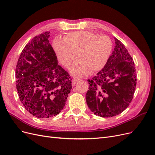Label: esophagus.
<instances>
[{"mask_svg": "<svg viewBox=\"0 0 155 155\" xmlns=\"http://www.w3.org/2000/svg\"><path fill=\"white\" fill-rule=\"evenodd\" d=\"M79 80V78H78L77 77H74V79H73V80H72L73 85H75V84H76Z\"/></svg>", "mask_w": 155, "mask_h": 155, "instance_id": "1", "label": "esophagus"}]
</instances>
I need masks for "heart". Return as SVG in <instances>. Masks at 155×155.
<instances>
[{"instance_id": "b5f03b06", "label": "heart", "mask_w": 155, "mask_h": 155, "mask_svg": "<svg viewBox=\"0 0 155 155\" xmlns=\"http://www.w3.org/2000/svg\"><path fill=\"white\" fill-rule=\"evenodd\" d=\"M53 46L60 63L69 68L78 57L79 59L71 68L72 74L84 75L89 70L99 71L107 64L111 54L112 43L107 35L89 31L67 34L64 41L55 39Z\"/></svg>"}]
</instances>
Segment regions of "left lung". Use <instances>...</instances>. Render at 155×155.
Returning a JSON list of instances; mask_svg holds the SVG:
<instances>
[{
  "label": "left lung",
  "mask_w": 155,
  "mask_h": 155,
  "mask_svg": "<svg viewBox=\"0 0 155 155\" xmlns=\"http://www.w3.org/2000/svg\"><path fill=\"white\" fill-rule=\"evenodd\" d=\"M115 48L105 66L88 79L87 104L94 114L109 118L121 113L133 100L137 85L134 63L125 45L114 37Z\"/></svg>",
  "instance_id": "obj_1"
}]
</instances>
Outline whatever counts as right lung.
Wrapping results in <instances>:
<instances>
[{
    "mask_svg": "<svg viewBox=\"0 0 155 155\" xmlns=\"http://www.w3.org/2000/svg\"><path fill=\"white\" fill-rule=\"evenodd\" d=\"M49 34L42 33L25 46L15 70L20 101L28 112L39 118L58 114L72 88V78L58 64Z\"/></svg>",
    "mask_w": 155,
    "mask_h": 155,
    "instance_id": "obj_1",
    "label": "right lung"
}]
</instances>
